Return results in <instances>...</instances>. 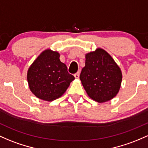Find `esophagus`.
Here are the masks:
<instances>
[{
  "label": "esophagus",
  "mask_w": 148,
  "mask_h": 148,
  "mask_svg": "<svg viewBox=\"0 0 148 148\" xmlns=\"http://www.w3.org/2000/svg\"><path fill=\"white\" fill-rule=\"evenodd\" d=\"M79 75H80V71H78L77 73H76V74H74V77H75V79H79Z\"/></svg>",
  "instance_id": "34e87169"
}]
</instances>
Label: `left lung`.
I'll return each instance as SVG.
<instances>
[{
    "instance_id": "left-lung-1",
    "label": "left lung",
    "mask_w": 148,
    "mask_h": 148,
    "mask_svg": "<svg viewBox=\"0 0 148 148\" xmlns=\"http://www.w3.org/2000/svg\"><path fill=\"white\" fill-rule=\"evenodd\" d=\"M85 58L80 80L87 95L99 103L110 101L119 91L122 81L121 69L103 48L86 53Z\"/></svg>"
}]
</instances>
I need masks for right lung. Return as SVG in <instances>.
Masks as SVG:
<instances>
[{"instance_id":"obj_1","label":"right lung","mask_w":148,"mask_h":148,"mask_svg":"<svg viewBox=\"0 0 148 148\" xmlns=\"http://www.w3.org/2000/svg\"><path fill=\"white\" fill-rule=\"evenodd\" d=\"M60 56L58 51L48 48L29 67L27 79L29 89L40 100L51 102L60 98L74 80Z\"/></svg>"}]
</instances>
